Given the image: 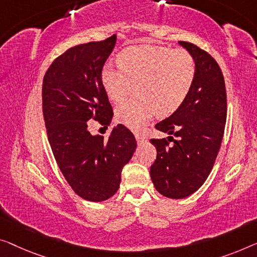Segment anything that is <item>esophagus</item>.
I'll list each match as a JSON object with an SVG mask.
<instances>
[{
	"instance_id": "1",
	"label": "esophagus",
	"mask_w": 257,
	"mask_h": 257,
	"mask_svg": "<svg viewBox=\"0 0 257 257\" xmlns=\"http://www.w3.org/2000/svg\"><path fill=\"white\" fill-rule=\"evenodd\" d=\"M135 137H136L137 143H143V142H145V140H147V137H145L144 135H142V134H140V133H136Z\"/></svg>"
}]
</instances>
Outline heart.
Listing matches in <instances>:
<instances>
[{"label": "heart", "mask_w": 257, "mask_h": 257, "mask_svg": "<svg viewBox=\"0 0 257 257\" xmlns=\"http://www.w3.org/2000/svg\"><path fill=\"white\" fill-rule=\"evenodd\" d=\"M120 68L106 62L100 79L107 97L115 104L128 98L136 86L134 100L118 106L116 120L140 130L158 112L170 115L186 100L194 84L196 66L190 53L162 46L129 47L117 56Z\"/></svg>", "instance_id": "obj_1"}]
</instances>
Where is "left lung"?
Here are the masks:
<instances>
[{"label":"left lung","mask_w":257,"mask_h":257,"mask_svg":"<svg viewBox=\"0 0 257 257\" xmlns=\"http://www.w3.org/2000/svg\"><path fill=\"white\" fill-rule=\"evenodd\" d=\"M179 45L195 60L194 84L183 104L156 124V129L170 135L167 140L150 141L157 149L150 168L153 185L164 196L175 200L194 194L208 179L223 141L227 112L225 80L218 63L194 44Z\"/></svg>","instance_id":"left-lung-1"}]
</instances>
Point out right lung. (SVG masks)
Returning a JSON list of instances; mask_svg holds the SVG:
<instances>
[{
    "instance_id": "obj_1",
    "label": "right lung",
    "mask_w": 257,
    "mask_h": 257,
    "mask_svg": "<svg viewBox=\"0 0 257 257\" xmlns=\"http://www.w3.org/2000/svg\"><path fill=\"white\" fill-rule=\"evenodd\" d=\"M116 44L114 34L75 46L45 74L43 112L53 155L69 185L84 200L101 202L116 193L121 172L136 150L135 136L117 124L107 140L91 135V120L109 125L113 109L100 71Z\"/></svg>"
}]
</instances>
